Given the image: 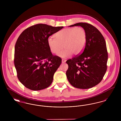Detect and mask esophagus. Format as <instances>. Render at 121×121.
<instances>
[{"mask_svg": "<svg viewBox=\"0 0 121 121\" xmlns=\"http://www.w3.org/2000/svg\"><path fill=\"white\" fill-rule=\"evenodd\" d=\"M65 62H66V60H65V59H62V63H65Z\"/></svg>", "mask_w": 121, "mask_h": 121, "instance_id": "1", "label": "esophagus"}]
</instances>
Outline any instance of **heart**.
<instances>
[{
  "mask_svg": "<svg viewBox=\"0 0 121 121\" xmlns=\"http://www.w3.org/2000/svg\"><path fill=\"white\" fill-rule=\"evenodd\" d=\"M54 36L55 39H48V45L50 51L56 54L60 52L63 46L65 49L58 55L62 58H68L72 53L79 55L83 50L86 43V31L80 26L63 29Z\"/></svg>",
  "mask_w": 121,
  "mask_h": 121,
  "instance_id": "1",
  "label": "heart"
}]
</instances>
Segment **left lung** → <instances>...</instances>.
Wrapping results in <instances>:
<instances>
[{
  "instance_id": "obj_1",
  "label": "left lung",
  "mask_w": 121,
  "mask_h": 121,
  "mask_svg": "<svg viewBox=\"0 0 121 121\" xmlns=\"http://www.w3.org/2000/svg\"><path fill=\"white\" fill-rule=\"evenodd\" d=\"M79 26L86 31L85 47L80 55L66 61L69 68L67 78L73 86L88 89L102 80L107 69L108 53L104 36L96 27L86 23L69 26Z\"/></svg>"
}]
</instances>
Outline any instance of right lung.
Instances as JSON below:
<instances>
[{
	"label": "right lung",
	"mask_w": 121,
	"mask_h": 121,
	"mask_svg": "<svg viewBox=\"0 0 121 121\" xmlns=\"http://www.w3.org/2000/svg\"><path fill=\"white\" fill-rule=\"evenodd\" d=\"M63 28L39 23L19 35L15 46L14 63L17 78L26 87L38 91L51 84L62 59L52 54L47 40Z\"/></svg>",
	"instance_id": "1"
}]
</instances>
